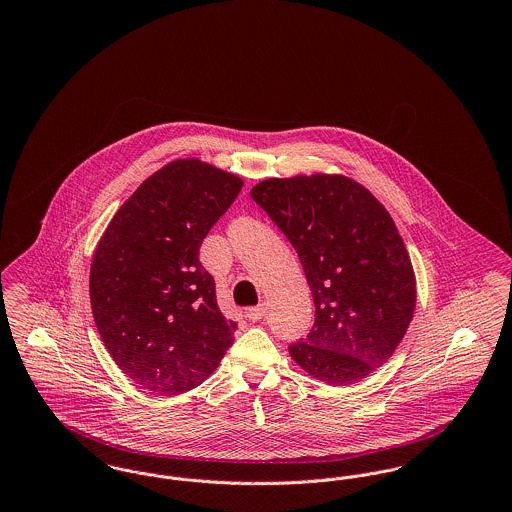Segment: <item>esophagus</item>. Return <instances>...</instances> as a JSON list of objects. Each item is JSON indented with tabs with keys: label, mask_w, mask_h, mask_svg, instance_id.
I'll use <instances>...</instances> for the list:
<instances>
[{
	"label": "esophagus",
	"mask_w": 512,
	"mask_h": 512,
	"mask_svg": "<svg viewBox=\"0 0 512 512\" xmlns=\"http://www.w3.org/2000/svg\"><path fill=\"white\" fill-rule=\"evenodd\" d=\"M267 311V303H259L257 307L247 309V317H249V320H261V318L267 315Z\"/></svg>",
	"instance_id": "esophagus-1"
}]
</instances>
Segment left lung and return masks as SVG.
<instances>
[{"instance_id": "8db88e82", "label": "left lung", "mask_w": 512, "mask_h": 512, "mask_svg": "<svg viewBox=\"0 0 512 512\" xmlns=\"http://www.w3.org/2000/svg\"><path fill=\"white\" fill-rule=\"evenodd\" d=\"M253 201L305 270L315 324L290 355L330 386L363 380L401 343L416 305L411 257L384 205L340 174L268 178Z\"/></svg>"}]
</instances>
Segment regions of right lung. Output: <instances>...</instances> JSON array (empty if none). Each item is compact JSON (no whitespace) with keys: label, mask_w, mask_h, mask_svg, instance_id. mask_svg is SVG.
<instances>
[{"label":"right lung","mask_w":512,"mask_h":512,"mask_svg":"<svg viewBox=\"0 0 512 512\" xmlns=\"http://www.w3.org/2000/svg\"><path fill=\"white\" fill-rule=\"evenodd\" d=\"M244 182L199 159L151 174L117 211L90 268L99 336L138 386L159 395L194 390L234 343L199 247Z\"/></svg>","instance_id":"obj_1"}]
</instances>
